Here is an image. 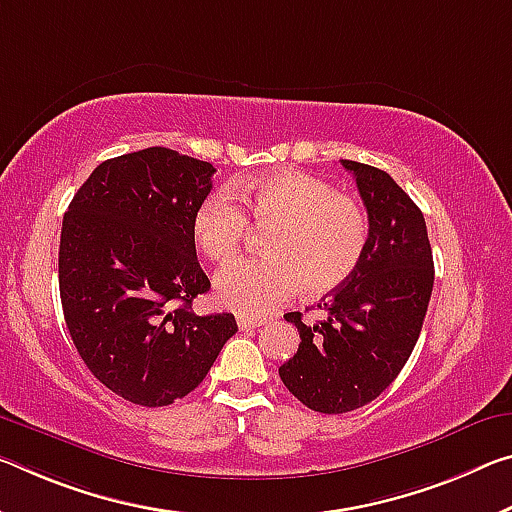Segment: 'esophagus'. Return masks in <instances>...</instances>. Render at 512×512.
I'll return each instance as SVG.
<instances>
[{"label": "esophagus", "mask_w": 512, "mask_h": 512, "mask_svg": "<svg viewBox=\"0 0 512 512\" xmlns=\"http://www.w3.org/2000/svg\"><path fill=\"white\" fill-rule=\"evenodd\" d=\"M237 326H239V330H253V328L264 326V321L262 319H246V316H239Z\"/></svg>", "instance_id": "esophagus-1"}]
</instances>
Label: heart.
Instances as JSON below:
<instances>
[{
    "label": "heart",
    "mask_w": 512,
    "mask_h": 512,
    "mask_svg": "<svg viewBox=\"0 0 512 512\" xmlns=\"http://www.w3.org/2000/svg\"><path fill=\"white\" fill-rule=\"evenodd\" d=\"M237 193L255 225L271 232L264 239L266 257L237 259L216 275V300L225 310L262 319L300 287L328 294L358 271L371 225L355 196L294 168L241 182ZM246 232V212L232 191L212 193L193 212V241L212 262L237 253Z\"/></svg>",
    "instance_id": "1"
}]
</instances>
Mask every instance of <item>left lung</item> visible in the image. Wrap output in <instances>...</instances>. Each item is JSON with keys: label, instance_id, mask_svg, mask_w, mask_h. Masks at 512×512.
<instances>
[{"label": "left lung", "instance_id": "obj_1", "mask_svg": "<svg viewBox=\"0 0 512 512\" xmlns=\"http://www.w3.org/2000/svg\"><path fill=\"white\" fill-rule=\"evenodd\" d=\"M369 214V246L342 287L319 307L328 316L305 326L289 312L300 344L280 367L296 399L323 415L371 403L399 376L415 348L431 300L435 269L421 209L385 170L342 159Z\"/></svg>", "mask_w": 512, "mask_h": 512}]
</instances>
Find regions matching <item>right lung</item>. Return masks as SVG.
Returning <instances> with one entry per match:
<instances>
[{
    "label": "right lung",
    "instance_id": "1",
    "mask_svg": "<svg viewBox=\"0 0 512 512\" xmlns=\"http://www.w3.org/2000/svg\"><path fill=\"white\" fill-rule=\"evenodd\" d=\"M216 168L168 148L107 159L61 227L59 289L72 344L113 394L145 408L193 392L237 332L232 314L198 316L209 291L191 234Z\"/></svg>",
    "mask_w": 512,
    "mask_h": 512
}]
</instances>
